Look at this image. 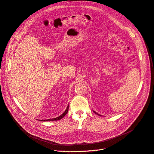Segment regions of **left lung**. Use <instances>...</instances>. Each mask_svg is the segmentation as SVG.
I'll use <instances>...</instances> for the list:
<instances>
[{"instance_id": "obj_1", "label": "left lung", "mask_w": 154, "mask_h": 154, "mask_svg": "<svg viewBox=\"0 0 154 154\" xmlns=\"http://www.w3.org/2000/svg\"><path fill=\"white\" fill-rule=\"evenodd\" d=\"M95 112V113H96V114H97V113H96V112Z\"/></svg>"}]
</instances>
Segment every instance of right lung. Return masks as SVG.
<instances>
[{"mask_svg": "<svg viewBox=\"0 0 154 154\" xmlns=\"http://www.w3.org/2000/svg\"><path fill=\"white\" fill-rule=\"evenodd\" d=\"M68 109H69V105L68 106V107H67V108H66V111L63 112L61 116H60L59 117H56V118H54V119H47V120H42V121H58V120H60L61 119H62L63 117H64L66 114H67V112H68Z\"/></svg>", "mask_w": 154, "mask_h": 154, "instance_id": "right-lung-1", "label": "right lung"}]
</instances>
